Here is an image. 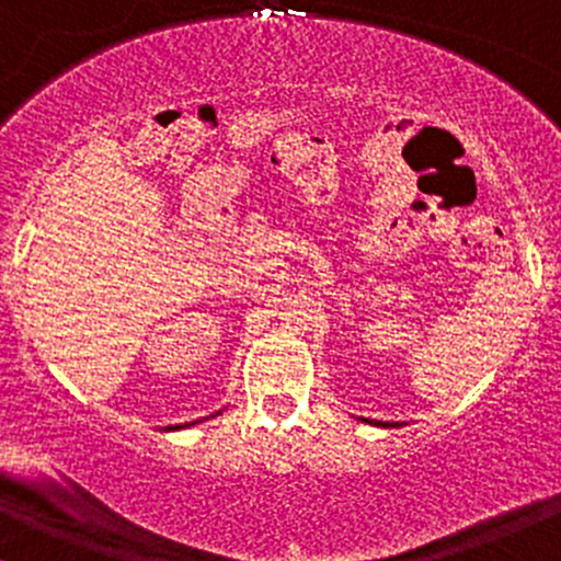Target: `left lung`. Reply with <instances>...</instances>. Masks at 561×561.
Here are the masks:
<instances>
[{
  "mask_svg": "<svg viewBox=\"0 0 561 561\" xmlns=\"http://www.w3.org/2000/svg\"><path fill=\"white\" fill-rule=\"evenodd\" d=\"M380 426H400V424H380Z\"/></svg>",
  "mask_w": 561,
  "mask_h": 561,
  "instance_id": "8db88e82",
  "label": "left lung"
}]
</instances>
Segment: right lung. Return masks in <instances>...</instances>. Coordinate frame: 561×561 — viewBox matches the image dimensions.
Wrapping results in <instances>:
<instances>
[{
  "label": "right lung",
  "instance_id": "obj_1",
  "mask_svg": "<svg viewBox=\"0 0 561 561\" xmlns=\"http://www.w3.org/2000/svg\"><path fill=\"white\" fill-rule=\"evenodd\" d=\"M192 424H194V421H192ZM188 426V424H186ZM167 430H181V424H178V426H167Z\"/></svg>",
  "mask_w": 561,
  "mask_h": 561
}]
</instances>
